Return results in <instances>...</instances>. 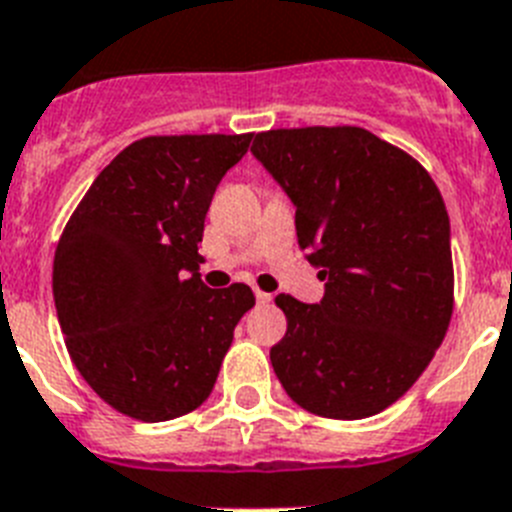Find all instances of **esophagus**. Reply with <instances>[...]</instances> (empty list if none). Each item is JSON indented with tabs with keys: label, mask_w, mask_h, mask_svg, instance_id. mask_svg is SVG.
Instances as JSON below:
<instances>
[{
	"label": "esophagus",
	"mask_w": 512,
	"mask_h": 512,
	"mask_svg": "<svg viewBox=\"0 0 512 512\" xmlns=\"http://www.w3.org/2000/svg\"><path fill=\"white\" fill-rule=\"evenodd\" d=\"M255 299H257V304H268L270 299H273V296H270L268 291H260V289H257V291H255Z\"/></svg>",
	"instance_id": "1"
}]
</instances>
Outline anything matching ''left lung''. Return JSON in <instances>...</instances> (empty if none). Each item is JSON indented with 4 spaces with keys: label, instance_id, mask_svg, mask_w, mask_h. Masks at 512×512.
I'll use <instances>...</instances> for the list:
<instances>
[{
    "label": "left lung",
    "instance_id": "obj_1",
    "mask_svg": "<svg viewBox=\"0 0 512 512\" xmlns=\"http://www.w3.org/2000/svg\"><path fill=\"white\" fill-rule=\"evenodd\" d=\"M252 153L296 205L320 304L278 294L283 390L325 419H367L419 380L453 315L442 195L422 163L362 127L257 132Z\"/></svg>",
    "mask_w": 512,
    "mask_h": 512
}]
</instances>
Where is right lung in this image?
<instances>
[{
  "label": "right lung",
  "instance_id": "right-lung-1",
  "mask_svg": "<svg viewBox=\"0 0 512 512\" xmlns=\"http://www.w3.org/2000/svg\"><path fill=\"white\" fill-rule=\"evenodd\" d=\"M252 135H153L96 176L54 255V304L77 372L137 422L195 411L216 385L244 283L208 289L197 244L223 174Z\"/></svg>",
  "mask_w": 512,
  "mask_h": 512
}]
</instances>
